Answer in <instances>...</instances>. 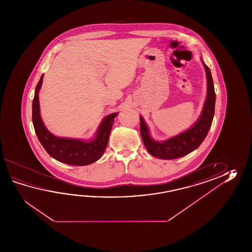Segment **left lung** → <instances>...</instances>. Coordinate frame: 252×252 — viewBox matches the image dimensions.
I'll return each mask as SVG.
<instances>
[{
	"label": "left lung",
	"mask_w": 252,
	"mask_h": 252,
	"mask_svg": "<svg viewBox=\"0 0 252 252\" xmlns=\"http://www.w3.org/2000/svg\"><path fill=\"white\" fill-rule=\"evenodd\" d=\"M203 64L207 76V97L201 117L192 128L164 142H157L150 138L144 120L139 116L140 134L143 143L147 150L156 158L161 159H175L188 155L197 149L207 136L214 119L215 92L210 68L204 62Z\"/></svg>",
	"instance_id": "left-lung-1"
}]
</instances>
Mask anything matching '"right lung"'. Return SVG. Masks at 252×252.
<instances>
[{
	"label": "right lung",
	"instance_id": "1",
	"mask_svg": "<svg viewBox=\"0 0 252 252\" xmlns=\"http://www.w3.org/2000/svg\"><path fill=\"white\" fill-rule=\"evenodd\" d=\"M43 75L35 89L32 102V122L39 142L53 158L72 166H86L98 160L106 149L109 136L117 113L108 115L98 128L96 138L93 141L58 138L50 133L39 115L38 91L42 85Z\"/></svg>",
	"mask_w": 252,
	"mask_h": 252
}]
</instances>
